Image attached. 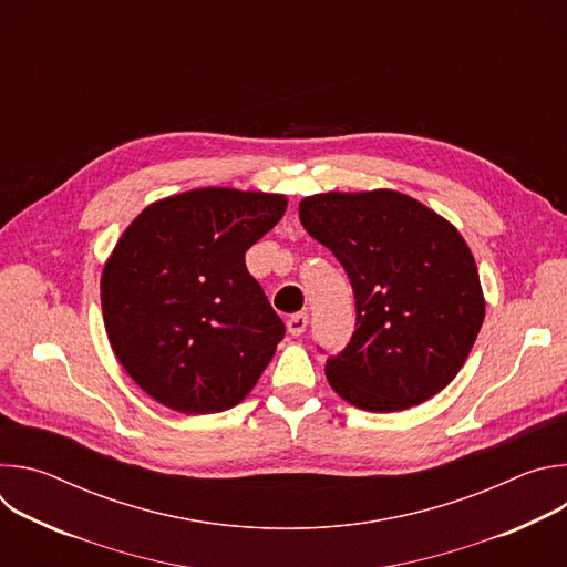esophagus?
<instances>
[{"label":"esophagus","mask_w":567,"mask_h":567,"mask_svg":"<svg viewBox=\"0 0 567 567\" xmlns=\"http://www.w3.org/2000/svg\"><path fill=\"white\" fill-rule=\"evenodd\" d=\"M307 322H309V316L307 313H293V316H289V320H287V330H289V334H293V337H300L302 332H305V328H307Z\"/></svg>","instance_id":"obj_1"}]
</instances>
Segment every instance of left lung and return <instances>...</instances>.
<instances>
[{"label": "left lung", "instance_id": "1", "mask_svg": "<svg viewBox=\"0 0 567 567\" xmlns=\"http://www.w3.org/2000/svg\"><path fill=\"white\" fill-rule=\"evenodd\" d=\"M298 213L354 291V334L328 359L330 385L370 413L406 411L446 388L484 318L475 260L455 226L394 190L313 195Z\"/></svg>", "mask_w": 567, "mask_h": 567}]
</instances>
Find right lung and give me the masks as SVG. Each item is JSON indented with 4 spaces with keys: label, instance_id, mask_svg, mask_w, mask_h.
<instances>
[{
    "label": "right lung",
    "instance_id": "add662e5",
    "mask_svg": "<svg viewBox=\"0 0 567 567\" xmlns=\"http://www.w3.org/2000/svg\"><path fill=\"white\" fill-rule=\"evenodd\" d=\"M285 208L282 195L199 188L147 206L121 235L101 278L105 330L152 399L206 415L251 392L285 322L245 254Z\"/></svg>",
    "mask_w": 567,
    "mask_h": 567
}]
</instances>
